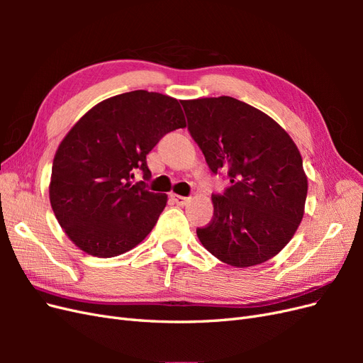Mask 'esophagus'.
I'll return each mask as SVG.
<instances>
[{"label": "esophagus", "instance_id": "1", "mask_svg": "<svg viewBox=\"0 0 363 363\" xmlns=\"http://www.w3.org/2000/svg\"><path fill=\"white\" fill-rule=\"evenodd\" d=\"M171 199H172V201L175 204H179V206H186V204L191 201L189 196H182V195H175V194L171 195Z\"/></svg>", "mask_w": 363, "mask_h": 363}]
</instances>
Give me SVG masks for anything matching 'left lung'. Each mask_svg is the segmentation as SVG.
<instances>
[{
    "mask_svg": "<svg viewBox=\"0 0 363 363\" xmlns=\"http://www.w3.org/2000/svg\"><path fill=\"white\" fill-rule=\"evenodd\" d=\"M182 106L208 168L228 171L232 183L212 195L213 218L196 228L200 242L236 268L269 260L288 245L304 215L307 175L295 142L271 116L232 96Z\"/></svg>",
    "mask_w": 363,
    "mask_h": 363,
    "instance_id": "8db88e82",
    "label": "left lung"
}]
</instances>
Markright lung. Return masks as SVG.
Returning <instances> with one entry per match:
<instances>
[{
  "label": "right lung",
  "instance_id": "obj_1",
  "mask_svg": "<svg viewBox=\"0 0 363 363\" xmlns=\"http://www.w3.org/2000/svg\"><path fill=\"white\" fill-rule=\"evenodd\" d=\"M184 127L179 101L148 91L107 98L77 121L56 151L50 180L52 212L77 247L115 257L147 238L168 195L130 180L138 171L148 180V152Z\"/></svg>",
  "mask_w": 363,
  "mask_h": 363
}]
</instances>
